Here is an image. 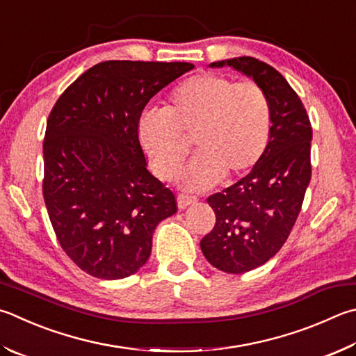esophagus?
<instances>
[{
	"label": "esophagus",
	"mask_w": 356,
	"mask_h": 356,
	"mask_svg": "<svg viewBox=\"0 0 356 356\" xmlns=\"http://www.w3.org/2000/svg\"><path fill=\"white\" fill-rule=\"evenodd\" d=\"M196 202V197L195 196H188V195H184V193H180L177 195V205L179 209H185V207H188L190 204Z\"/></svg>",
	"instance_id": "obj_1"
}]
</instances>
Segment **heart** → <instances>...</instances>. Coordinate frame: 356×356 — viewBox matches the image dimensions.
<instances>
[{
    "label": "heart",
    "mask_w": 356,
    "mask_h": 356,
    "mask_svg": "<svg viewBox=\"0 0 356 356\" xmlns=\"http://www.w3.org/2000/svg\"><path fill=\"white\" fill-rule=\"evenodd\" d=\"M270 129L273 106L260 83L204 73L174 88L165 111L141 115L138 137L161 179L176 176L193 140L197 156L179 179L186 188L207 190L222 176L234 180L254 170Z\"/></svg>",
    "instance_id": "b5f03b06"
}]
</instances>
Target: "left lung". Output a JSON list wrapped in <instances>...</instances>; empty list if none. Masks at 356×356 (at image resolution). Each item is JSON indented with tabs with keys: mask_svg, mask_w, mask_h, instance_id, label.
<instances>
[{
	"mask_svg": "<svg viewBox=\"0 0 356 356\" xmlns=\"http://www.w3.org/2000/svg\"><path fill=\"white\" fill-rule=\"evenodd\" d=\"M234 67L266 90L273 106L269 145L248 176L209 196L216 222L200 240L210 264L243 274L282 249L302 210L312 180L313 127L305 106L274 67L243 56L211 63Z\"/></svg>",
	"mask_w": 356,
	"mask_h": 356,
	"instance_id": "1",
	"label": "left lung"
}]
</instances>
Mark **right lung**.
<instances>
[{"label":"right lung","instance_id":"right-lung-1","mask_svg":"<svg viewBox=\"0 0 356 356\" xmlns=\"http://www.w3.org/2000/svg\"><path fill=\"white\" fill-rule=\"evenodd\" d=\"M190 70L188 62H101L51 108L43 199L60 248L96 279L137 273L157 224L177 211L174 193L147 171L138 122L152 96Z\"/></svg>","mask_w":356,"mask_h":356}]
</instances>
